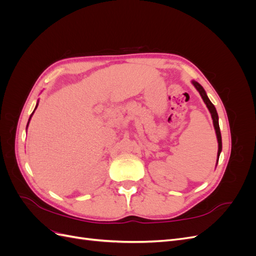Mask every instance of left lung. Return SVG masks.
<instances>
[{"label": "left lung", "instance_id": "1", "mask_svg": "<svg viewBox=\"0 0 256 256\" xmlns=\"http://www.w3.org/2000/svg\"><path fill=\"white\" fill-rule=\"evenodd\" d=\"M192 84L194 85V88L198 90V92H200V97H202L203 102H205L207 109L209 110V112H210L212 114V122H214V130H216V140H218V159H216V164H218V160H219V157H220V154L222 152V138H221V132H220V127H219V116H218V113H216V110L214 106L212 104L210 100H209L207 94L205 90L203 88L202 85H200L198 82L196 81H191Z\"/></svg>", "mask_w": 256, "mask_h": 256}]
</instances>
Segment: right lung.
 Segmentation results:
<instances>
[{"label":"right lung","instance_id":"1","mask_svg":"<svg viewBox=\"0 0 256 256\" xmlns=\"http://www.w3.org/2000/svg\"><path fill=\"white\" fill-rule=\"evenodd\" d=\"M37 106H38V102H37V104H36V106H35V109H34V111H33V113L30 114V118H28V125H26V129H28V124H30V118H32V116H33V114H34V112H35V110L37 109Z\"/></svg>","mask_w":256,"mask_h":256}]
</instances>
